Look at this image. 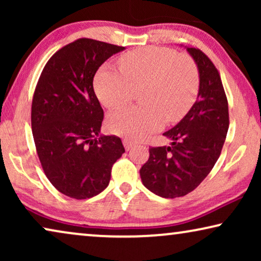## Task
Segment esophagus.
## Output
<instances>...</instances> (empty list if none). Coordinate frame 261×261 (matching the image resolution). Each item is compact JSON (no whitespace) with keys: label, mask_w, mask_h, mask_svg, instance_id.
Wrapping results in <instances>:
<instances>
[{"label":"esophagus","mask_w":261,"mask_h":261,"mask_svg":"<svg viewBox=\"0 0 261 261\" xmlns=\"http://www.w3.org/2000/svg\"><path fill=\"white\" fill-rule=\"evenodd\" d=\"M123 146H124V148H126V151H129V149L133 147V146L135 145L133 141H130V140H127V139H123Z\"/></svg>","instance_id":"esophagus-1"}]
</instances>
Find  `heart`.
Returning a JSON list of instances; mask_svg holds the SVG:
<instances>
[{
  "instance_id": "heart-1",
  "label": "heart",
  "mask_w": 261,
  "mask_h": 261,
  "mask_svg": "<svg viewBox=\"0 0 261 261\" xmlns=\"http://www.w3.org/2000/svg\"><path fill=\"white\" fill-rule=\"evenodd\" d=\"M121 70L103 65L94 80L95 94L107 108L132 98L133 88L145 87L146 106L124 107L108 117L112 133L140 141L163 127L164 117L178 121L191 109L198 92V72L191 59L166 47H142L120 58Z\"/></svg>"
}]
</instances>
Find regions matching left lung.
<instances>
[{
	"instance_id": "8db88e82",
	"label": "left lung",
	"mask_w": 261,
	"mask_h": 261,
	"mask_svg": "<svg viewBox=\"0 0 261 261\" xmlns=\"http://www.w3.org/2000/svg\"><path fill=\"white\" fill-rule=\"evenodd\" d=\"M198 70L197 101L173 128L164 133L171 146L149 148L140 169L142 184L164 198L195 190L219 159L229 127L228 102L219 71L208 57L187 47Z\"/></svg>"
}]
</instances>
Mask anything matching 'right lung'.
Here are the masks:
<instances>
[{
  "label": "right lung",
  "instance_id": "1",
  "mask_svg": "<svg viewBox=\"0 0 261 261\" xmlns=\"http://www.w3.org/2000/svg\"><path fill=\"white\" fill-rule=\"evenodd\" d=\"M123 49L78 39L56 52L39 78L32 102L35 147L46 177L67 197L101 194L124 153L120 138L101 134L103 109L92 85L98 67Z\"/></svg>",
  "mask_w": 261,
  "mask_h": 261
}]
</instances>
